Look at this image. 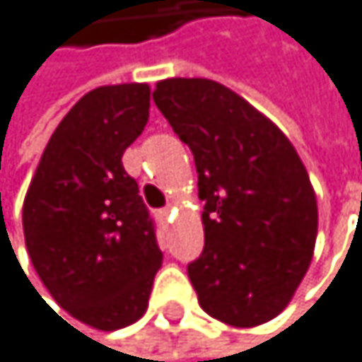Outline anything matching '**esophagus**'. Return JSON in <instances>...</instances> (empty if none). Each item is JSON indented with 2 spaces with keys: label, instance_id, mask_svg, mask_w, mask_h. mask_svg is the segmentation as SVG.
<instances>
[{
  "label": "esophagus",
  "instance_id": "esophagus-1",
  "mask_svg": "<svg viewBox=\"0 0 362 362\" xmlns=\"http://www.w3.org/2000/svg\"><path fill=\"white\" fill-rule=\"evenodd\" d=\"M173 211H175V207H173V205H168V207L159 209V216H161V218H168V216H173Z\"/></svg>",
  "mask_w": 362,
  "mask_h": 362
}]
</instances>
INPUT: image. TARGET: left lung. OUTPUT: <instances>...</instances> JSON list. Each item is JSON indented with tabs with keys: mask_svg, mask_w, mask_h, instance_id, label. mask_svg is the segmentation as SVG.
<instances>
[{
	"mask_svg": "<svg viewBox=\"0 0 362 362\" xmlns=\"http://www.w3.org/2000/svg\"><path fill=\"white\" fill-rule=\"evenodd\" d=\"M153 100L194 155L203 253L187 264L201 308L251 327L288 306L317 240V199L288 137L207 78H168Z\"/></svg>",
	"mask_w": 362,
	"mask_h": 362,
	"instance_id": "8db88e82",
	"label": "left lung"
}]
</instances>
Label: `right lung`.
Returning <instances> with one entry per match:
<instances>
[{"label":"right lung","instance_id":"add662e5","mask_svg":"<svg viewBox=\"0 0 362 362\" xmlns=\"http://www.w3.org/2000/svg\"><path fill=\"white\" fill-rule=\"evenodd\" d=\"M148 85L83 95L49 137L23 201V235L56 303L95 330H119L148 308L163 253L122 155L148 122Z\"/></svg>","mask_w":362,"mask_h":362}]
</instances>
